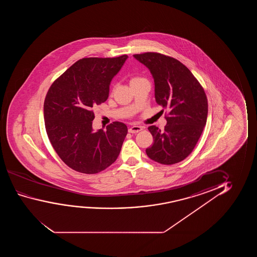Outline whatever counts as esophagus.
<instances>
[{
  "instance_id": "34e87169",
  "label": "esophagus",
  "mask_w": 257,
  "mask_h": 257,
  "mask_svg": "<svg viewBox=\"0 0 257 257\" xmlns=\"http://www.w3.org/2000/svg\"><path fill=\"white\" fill-rule=\"evenodd\" d=\"M141 130H142V127L139 126V125H134V126H131L128 129V132L130 134H137L139 132H141Z\"/></svg>"
}]
</instances>
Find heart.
Here are the masks:
<instances>
[{
    "mask_svg": "<svg viewBox=\"0 0 257 257\" xmlns=\"http://www.w3.org/2000/svg\"><path fill=\"white\" fill-rule=\"evenodd\" d=\"M143 80H146L144 78L140 77V76H133V77L130 79V84H134V83H137L139 81H143Z\"/></svg>",
    "mask_w": 257,
    "mask_h": 257,
    "instance_id": "heart-1",
    "label": "heart"
}]
</instances>
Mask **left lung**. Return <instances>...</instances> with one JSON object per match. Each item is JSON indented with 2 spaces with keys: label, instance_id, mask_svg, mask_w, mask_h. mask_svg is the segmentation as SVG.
<instances>
[{
  "label": "left lung",
  "instance_id": "left-lung-1",
  "mask_svg": "<svg viewBox=\"0 0 257 257\" xmlns=\"http://www.w3.org/2000/svg\"><path fill=\"white\" fill-rule=\"evenodd\" d=\"M148 67L155 81L157 104L169 111L164 130L148 127L154 138L146 149L148 157L164 165L182 162L190 155L203 133L208 114L204 88L188 67L158 53L134 54Z\"/></svg>",
  "mask_w": 257,
  "mask_h": 257
}]
</instances>
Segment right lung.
<instances>
[{
	"mask_svg": "<svg viewBox=\"0 0 257 257\" xmlns=\"http://www.w3.org/2000/svg\"><path fill=\"white\" fill-rule=\"evenodd\" d=\"M128 56L83 58L54 81L44 102L47 136L57 155L69 168L96 174L116 161L127 126L113 122L94 132L93 108L105 102L109 84Z\"/></svg>",
	"mask_w": 257,
	"mask_h": 257,
	"instance_id": "add662e5",
	"label": "right lung"
}]
</instances>
